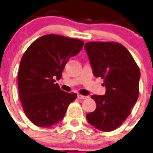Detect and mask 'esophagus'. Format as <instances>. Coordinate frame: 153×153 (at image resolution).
Listing matches in <instances>:
<instances>
[{"label":"esophagus","mask_w":153,"mask_h":153,"mask_svg":"<svg viewBox=\"0 0 153 153\" xmlns=\"http://www.w3.org/2000/svg\"><path fill=\"white\" fill-rule=\"evenodd\" d=\"M78 98L80 100H85V99H87V98H88V97L84 96V95H81V94H78Z\"/></svg>","instance_id":"esophagus-1"}]
</instances>
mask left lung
<instances>
[{
	"mask_svg": "<svg viewBox=\"0 0 153 153\" xmlns=\"http://www.w3.org/2000/svg\"><path fill=\"white\" fill-rule=\"evenodd\" d=\"M93 73L103 79L105 95H92L97 108L88 122L100 131H112L125 122L139 96L140 72L129 51L116 42H88L85 45Z\"/></svg>",
	"mask_w": 153,
	"mask_h": 153,
	"instance_id": "left-lung-1",
	"label": "left lung"
}]
</instances>
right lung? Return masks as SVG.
Returning <instances> with one entry per match:
<instances>
[{
  "label": "right lung",
  "instance_id": "right-lung-1",
  "mask_svg": "<svg viewBox=\"0 0 153 153\" xmlns=\"http://www.w3.org/2000/svg\"><path fill=\"white\" fill-rule=\"evenodd\" d=\"M84 41L58 35L35 40L21 59L18 73L19 99L25 114L34 125L48 128L63 119L77 94L62 91L60 79L65 64L77 55Z\"/></svg>",
  "mask_w": 153,
  "mask_h": 153
}]
</instances>
